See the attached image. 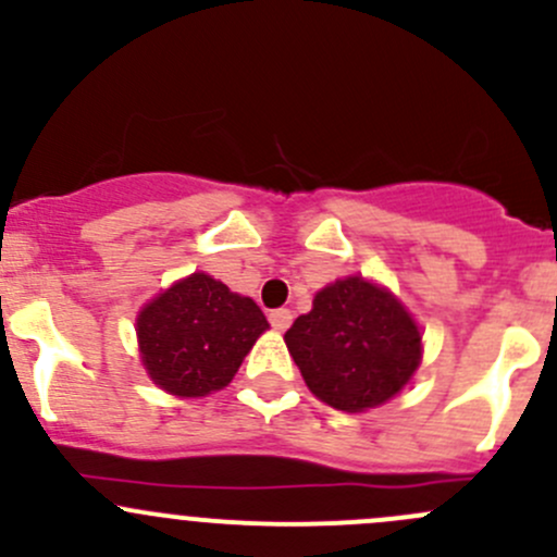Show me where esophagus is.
<instances>
[{"label": "esophagus", "mask_w": 557, "mask_h": 557, "mask_svg": "<svg viewBox=\"0 0 557 557\" xmlns=\"http://www.w3.org/2000/svg\"><path fill=\"white\" fill-rule=\"evenodd\" d=\"M290 320H294V314H290V310H285V307H280V310L269 312V323H272L277 331L288 329Z\"/></svg>", "instance_id": "obj_1"}]
</instances>
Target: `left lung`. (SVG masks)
I'll use <instances>...</instances> for the list:
<instances>
[{"label": "left lung", "instance_id": "1", "mask_svg": "<svg viewBox=\"0 0 557 557\" xmlns=\"http://www.w3.org/2000/svg\"><path fill=\"white\" fill-rule=\"evenodd\" d=\"M285 345L320 401L363 412L396 396L420 363V331L385 288L336 280L299 314Z\"/></svg>", "mask_w": 557, "mask_h": 557}]
</instances>
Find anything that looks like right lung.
<instances>
[{"label": "right lung", "instance_id": "1", "mask_svg": "<svg viewBox=\"0 0 557 557\" xmlns=\"http://www.w3.org/2000/svg\"><path fill=\"white\" fill-rule=\"evenodd\" d=\"M267 329L256 301L201 272L174 283L137 318L145 369L156 385L185 398L232 383Z\"/></svg>", "mask_w": 557, "mask_h": 557}]
</instances>
